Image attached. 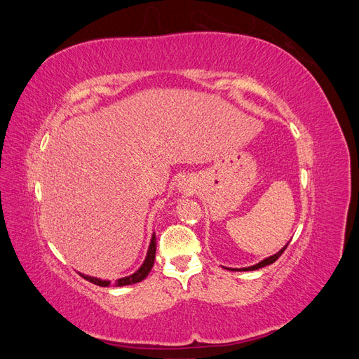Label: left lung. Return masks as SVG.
<instances>
[{"label": "left lung", "mask_w": 359, "mask_h": 359, "mask_svg": "<svg viewBox=\"0 0 359 359\" xmlns=\"http://www.w3.org/2000/svg\"><path fill=\"white\" fill-rule=\"evenodd\" d=\"M289 244V243H287ZM287 244L280 250V252H277L276 255H273V256H269V257H266V259H264V260H260L259 264H256V265H253V266H247V268H226V269H231V271H255V269H259V268H264V266H266V265H271V264H274L276 260L283 255V252L286 250V247H287Z\"/></svg>", "instance_id": "1"}]
</instances>
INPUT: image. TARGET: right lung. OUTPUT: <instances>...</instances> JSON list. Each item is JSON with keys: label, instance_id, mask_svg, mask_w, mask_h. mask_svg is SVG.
Wrapping results in <instances>:
<instances>
[{"label": "right lung", "instance_id": "obj_1", "mask_svg": "<svg viewBox=\"0 0 359 359\" xmlns=\"http://www.w3.org/2000/svg\"><path fill=\"white\" fill-rule=\"evenodd\" d=\"M156 233H153V236H151V243H149V247H148V252H147V256H145V260L144 264L140 265V268L137 271H135L133 274H130L127 277H123V278H118L115 281V286H128V285H135V283H139V281H142L148 274L151 268H153L154 265V259H156ZM81 274V273H79ZM81 277H83L85 280L91 281V283L97 285V286H102V287H107L111 286V280H102V278H97V277H91V276H85V274H81Z\"/></svg>", "mask_w": 359, "mask_h": 359}]
</instances>
